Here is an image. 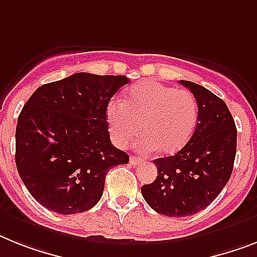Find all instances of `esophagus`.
Instances as JSON below:
<instances>
[{
    "label": "esophagus",
    "instance_id": "obj_1",
    "mask_svg": "<svg viewBox=\"0 0 257 257\" xmlns=\"http://www.w3.org/2000/svg\"><path fill=\"white\" fill-rule=\"evenodd\" d=\"M139 163H141V159H139V158H135V156H133V158L130 159V164L138 165Z\"/></svg>",
    "mask_w": 257,
    "mask_h": 257
}]
</instances>
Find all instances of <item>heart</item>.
I'll return each instance as SVG.
<instances>
[{
  "mask_svg": "<svg viewBox=\"0 0 257 257\" xmlns=\"http://www.w3.org/2000/svg\"><path fill=\"white\" fill-rule=\"evenodd\" d=\"M111 139L126 147L143 131L139 142L143 151L159 148L163 154L180 151L194 134L198 122V105L192 92L175 89L156 81L134 86L127 102L110 101L106 110Z\"/></svg>",
  "mask_w": 257,
  "mask_h": 257,
  "instance_id": "b5f03b06",
  "label": "heart"
}]
</instances>
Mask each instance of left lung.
Listing matches in <instances>:
<instances>
[{
    "label": "left lung",
    "instance_id": "obj_1",
    "mask_svg": "<svg viewBox=\"0 0 257 257\" xmlns=\"http://www.w3.org/2000/svg\"><path fill=\"white\" fill-rule=\"evenodd\" d=\"M180 84L194 94L198 122L190 141L173 156L155 159L158 177L142 186L146 202L167 217H189L206 209L230 180L236 155V127L227 105L209 89Z\"/></svg>",
    "mask_w": 257,
    "mask_h": 257
}]
</instances>
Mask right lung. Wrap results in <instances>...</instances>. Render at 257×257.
I'll return each instance as SVG.
<instances>
[{
  "label": "right lung",
  "instance_id": "obj_1",
  "mask_svg": "<svg viewBox=\"0 0 257 257\" xmlns=\"http://www.w3.org/2000/svg\"><path fill=\"white\" fill-rule=\"evenodd\" d=\"M124 76L80 72L44 84L18 116L16 164L30 194L57 214H77L101 200L110 168L128 155L110 142L106 109Z\"/></svg>",
  "mask_w": 257,
  "mask_h": 257
}]
</instances>
